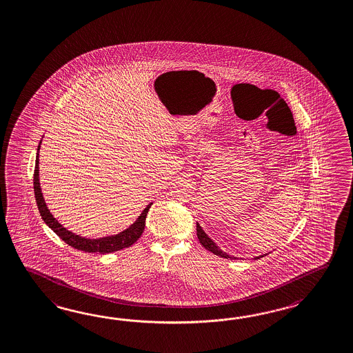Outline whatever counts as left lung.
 Here are the masks:
<instances>
[{"label": "left lung", "instance_id": "obj_1", "mask_svg": "<svg viewBox=\"0 0 353 353\" xmlns=\"http://www.w3.org/2000/svg\"><path fill=\"white\" fill-rule=\"evenodd\" d=\"M197 236L198 240H199V243H201L202 245L205 246L207 250L212 252L213 254L219 255V256H221V258H226V259H234V256H231V255L228 254V253L222 252L221 249H220L219 246L216 245V244L213 243L212 240L205 235V231L202 230V228H201L198 223ZM259 258H262V256H258V258H255V259H259Z\"/></svg>", "mask_w": 353, "mask_h": 353}]
</instances>
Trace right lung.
<instances>
[{"mask_svg": "<svg viewBox=\"0 0 353 353\" xmlns=\"http://www.w3.org/2000/svg\"><path fill=\"white\" fill-rule=\"evenodd\" d=\"M39 150V146H38ZM39 156L37 155L35 159V169H34V193H35V201L38 210L41 212V219L57 234L59 238L62 239L66 244L72 246L77 250H82L86 253H100V254H107V253H113L117 250H121L124 248H128L132 244H134L140 239L143 230H145V223H146V216H148V210L151 205H148L143 212L141 213L140 217L137 221L132 225L131 228L124 230L123 232L109 236V238L97 239V240H90V239L81 238L79 235H74L71 231L65 229L62 225L58 223L57 220L50 214L47 205L44 203V199L41 196V187H39Z\"/></svg>", "mask_w": 353, "mask_h": 353, "instance_id": "1", "label": "right lung"}]
</instances>
